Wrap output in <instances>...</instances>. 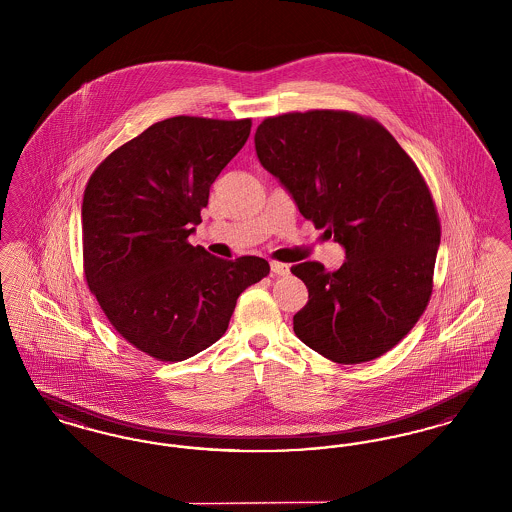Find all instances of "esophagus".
Returning <instances> with one entry per match:
<instances>
[{
    "mask_svg": "<svg viewBox=\"0 0 512 512\" xmlns=\"http://www.w3.org/2000/svg\"><path fill=\"white\" fill-rule=\"evenodd\" d=\"M270 270H272L274 276H288L290 274V267L286 263H278V261L270 263Z\"/></svg>",
    "mask_w": 512,
    "mask_h": 512,
    "instance_id": "1",
    "label": "esophagus"
}]
</instances>
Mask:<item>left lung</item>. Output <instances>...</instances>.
<instances>
[{
    "label": "left lung",
    "mask_w": 512,
    "mask_h": 512,
    "mask_svg": "<svg viewBox=\"0 0 512 512\" xmlns=\"http://www.w3.org/2000/svg\"><path fill=\"white\" fill-rule=\"evenodd\" d=\"M255 149L299 213L345 249L334 272L292 267L309 290L295 336L340 365L388 353L430 301L441 236L413 159L380 122L332 109L268 117Z\"/></svg>",
    "instance_id": "8db88e82"
}]
</instances>
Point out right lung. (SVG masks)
I'll return each instance as SVG.
<instances>
[{"instance_id": "right-lung-1", "label": "right lung", "mask_w": 512, "mask_h": 512, "mask_svg": "<svg viewBox=\"0 0 512 512\" xmlns=\"http://www.w3.org/2000/svg\"><path fill=\"white\" fill-rule=\"evenodd\" d=\"M251 119L151 124L92 172L82 201L84 274L124 340L163 363L222 338L240 293L270 272L188 244L211 184L244 147Z\"/></svg>"}]
</instances>
